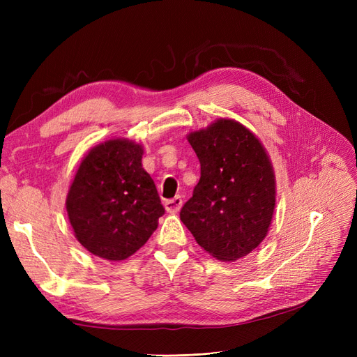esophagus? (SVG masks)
<instances>
[{
    "instance_id": "1",
    "label": "esophagus",
    "mask_w": 357,
    "mask_h": 357,
    "mask_svg": "<svg viewBox=\"0 0 357 357\" xmlns=\"http://www.w3.org/2000/svg\"><path fill=\"white\" fill-rule=\"evenodd\" d=\"M181 205H183L181 197H176V198H172V199H169V201L165 202V210H167L168 213H171V214H174V213L180 211Z\"/></svg>"
}]
</instances>
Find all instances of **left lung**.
Here are the masks:
<instances>
[{"instance_id": "left-lung-1", "label": "left lung", "mask_w": 357, "mask_h": 357, "mask_svg": "<svg viewBox=\"0 0 357 357\" xmlns=\"http://www.w3.org/2000/svg\"><path fill=\"white\" fill-rule=\"evenodd\" d=\"M188 142L199 159L201 178L180 219L205 252L235 262L264 241L275 208V174L250 129L219 117Z\"/></svg>"}]
</instances>
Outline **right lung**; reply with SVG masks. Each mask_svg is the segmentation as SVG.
I'll return each instance as SVG.
<instances>
[{
	"label": "right lung",
	"mask_w": 357,
	"mask_h": 357,
	"mask_svg": "<svg viewBox=\"0 0 357 357\" xmlns=\"http://www.w3.org/2000/svg\"><path fill=\"white\" fill-rule=\"evenodd\" d=\"M143 153L132 139L110 138L80 162L66 207L74 236L93 256L125 261L158 228L165 210L143 168Z\"/></svg>",
	"instance_id": "right-lung-1"
}]
</instances>
